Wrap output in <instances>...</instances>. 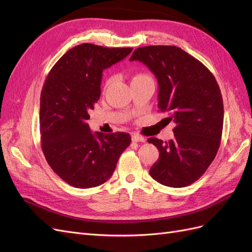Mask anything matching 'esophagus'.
Instances as JSON below:
<instances>
[{
  "label": "esophagus",
  "instance_id": "1",
  "mask_svg": "<svg viewBox=\"0 0 252 252\" xmlns=\"http://www.w3.org/2000/svg\"><path fill=\"white\" fill-rule=\"evenodd\" d=\"M131 140H132V142H145V139L138 134H132Z\"/></svg>",
  "mask_w": 252,
  "mask_h": 252
}]
</instances>
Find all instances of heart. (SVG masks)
Masks as SVG:
<instances>
[{
    "mask_svg": "<svg viewBox=\"0 0 252 252\" xmlns=\"http://www.w3.org/2000/svg\"><path fill=\"white\" fill-rule=\"evenodd\" d=\"M143 78H147V75L139 73V74H135V75H134V77L132 78V81H134V80H139V79H143ZM109 83H110V81H108V82H107V84H106V86H108V85H109Z\"/></svg>",
    "mask_w": 252,
    "mask_h": 252,
    "instance_id": "b5f03b06",
    "label": "heart"
}]
</instances>
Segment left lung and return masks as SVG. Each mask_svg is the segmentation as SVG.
Segmentation results:
<instances>
[{
	"instance_id": "1",
	"label": "left lung",
	"mask_w": 252,
	"mask_h": 252,
	"mask_svg": "<svg viewBox=\"0 0 252 252\" xmlns=\"http://www.w3.org/2000/svg\"><path fill=\"white\" fill-rule=\"evenodd\" d=\"M130 61L155 74L158 109L177 124L169 142L148 139L159 151L151 178L173 188L192 184L215 159L222 138L224 105L217 80L200 61L175 46L140 47Z\"/></svg>"
}]
</instances>
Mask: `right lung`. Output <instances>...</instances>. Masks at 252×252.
<instances>
[{"instance_id": "1", "label": "right lung", "mask_w": 252, "mask_h": 252, "mask_svg": "<svg viewBox=\"0 0 252 252\" xmlns=\"http://www.w3.org/2000/svg\"><path fill=\"white\" fill-rule=\"evenodd\" d=\"M132 48L81 44L61 58L45 80L40 104L41 146L59 177L77 188L108 181L129 145L125 132H91L89 112L101 95L102 72Z\"/></svg>"}]
</instances>
